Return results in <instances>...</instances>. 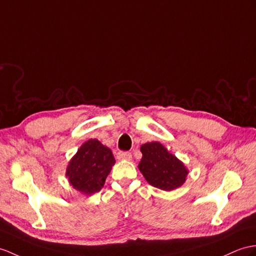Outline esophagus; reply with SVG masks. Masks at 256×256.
Masks as SVG:
<instances>
[{"instance_id":"esophagus-1","label":"esophagus","mask_w":256,"mask_h":256,"mask_svg":"<svg viewBox=\"0 0 256 256\" xmlns=\"http://www.w3.org/2000/svg\"><path fill=\"white\" fill-rule=\"evenodd\" d=\"M132 158V155L129 152H118L117 153V160H130Z\"/></svg>"}]
</instances>
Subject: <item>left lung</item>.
I'll list each match as a JSON object with an SVG mask.
<instances>
[{
  "instance_id": "obj_1",
  "label": "left lung",
  "mask_w": 256,
  "mask_h": 256,
  "mask_svg": "<svg viewBox=\"0 0 256 256\" xmlns=\"http://www.w3.org/2000/svg\"><path fill=\"white\" fill-rule=\"evenodd\" d=\"M140 151L142 158L138 168L150 184L160 190L172 191L186 182L189 170L162 143H144Z\"/></svg>"
}]
</instances>
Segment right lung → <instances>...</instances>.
Segmentation results:
<instances>
[{
	"label": "right lung",
	"instance_id": "obj_1",
	"mask_svg": "<svg viewBox=\"0 0 256 256\" xmlns=\"http://www.w3.org/2000/svg\"><path fill=\"white\" fill-rule=\"evenodd\" d=\"M115 164L110 148L96 139H89L81 146L66 168V177L74 189L91 196L103 188Z\"/></svg>",
	"mask_w": 256,
	"mask_h": 256
}]
</instances>
